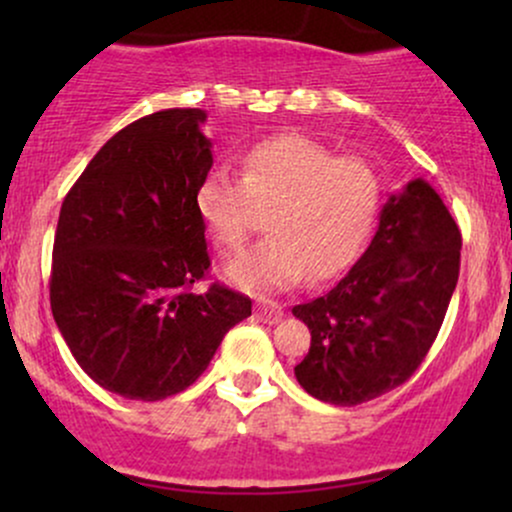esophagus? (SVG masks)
<instances>
[{"mask_svg":"<svg viewBox=\"0 0 512 512\" xmlns=\"http://www.w3.org/2000/svg\"><path fill=\"white\" fill-rule=\"evenodd\" d=\"M281 315H284V310L274 301H257L255 305V317L264 325H274V322L281 320Z\"/></svg>","mask_w":512,"mask_h":512,"instance_id":"obj_1","label":"esophagus"}]
</instances>
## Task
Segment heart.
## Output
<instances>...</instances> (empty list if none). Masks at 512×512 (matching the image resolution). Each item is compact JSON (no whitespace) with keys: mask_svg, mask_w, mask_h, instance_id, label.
I'll return each mask as SVG.
<instances>
[{"mask_svg":"<svg viewBox=\"0 0 512 512\" xmlns=\"http://www.w3.org/2000/svg\"><path fill=\"white\" fill-rule=\"evenodd\" d=\"M380 175L368 161L337 156L296 134L264 139L243 156V178L211 168L197 187V211L216 245L243 248L260 231L274 236L226 264V279L248 291L291 286L344 272L363 250L380 211Z\"/></svg>","mask_w":512,"mask_h":512,"instance_id":"heart-1","label":"heart"}]
</instances>
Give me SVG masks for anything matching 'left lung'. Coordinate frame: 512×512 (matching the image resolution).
<instances>
[{
    "label": "left lung",
    "mask_w": 512,
    "mask_h": 512,
    "mask_svg": "<svg viewBox=\"0 0 512 512\" xmlns=\"http://www.w3.org/2000/svg\"><path fill=\"white\" fill-rule=\"evenodd\" d=\"M460 248V228L426 180L387 199L349 274L325 296L293 305L310 330L308 356L293 368L303 390L356 407L407 383L448 313Z\"/></svg>",
    "instance_id": "obj_1"
}]
</instances>
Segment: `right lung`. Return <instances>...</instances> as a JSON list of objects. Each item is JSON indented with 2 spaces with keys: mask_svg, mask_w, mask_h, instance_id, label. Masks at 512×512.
<instances>
[{
  "mask_svg": "<svg viewBox=\"0 0 512 512\" xmlns=\"http://www.w3.org/2000/svg\"><path fill=\"white\" fill-rule=\"evenodd\" d=\"M199 108L146 115L110 137L64 197L50 308L103 390L158 402L187 390L223 334L252 315L228 286L195 291L211 267L197 187L211 170Z\"/></svg>",
  "mask_w": 512,
  "mask_h": 512,
  "instance_id": "obj_1",
  "label": "right lung"
}]
</instances>
